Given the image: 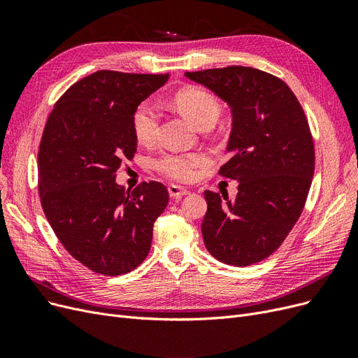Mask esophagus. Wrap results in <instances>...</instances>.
<instances>
[{"instance_id":"obj_1","label":"esophagus","mask_w":358,"mask_h":358,"mask_svg":"<svg viewBox=\"0 0 358 358\" xmlns=\"http://www.w3.org/2000/svg\"><path fill=\"white\" fill-rule=\"evenodd\" d=\"M169 194H170V197H171V199L180 200L182 197L188 196L189 191H188V189H185V188L179 187V185H170V187H169Z\"/></svg>"}]
</instances>
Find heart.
I'll use <instances>...</instances> for the list:
<instances>
[{"label": "heart", "mask_w": 358, "mask_h": 358, "mask_svg": "<svg viewBox=\"0 0 358 358\" xmlns=\"http://www.w3.org/2000/svg\"><path fill=\"white\" fill-rule=\"evenodd\" d=\"M175 104L197 128L215 124L221 115V106L215 95L200 88L179 91L175 95ZM133 128L140 143L150 145L157 138L159 112L152 100L138 104L133 115ZM206 162L208 158L203 154H164L155 161V169L173 180L189 182L196 178L197 169Z\"/></svg>", "instance_id": "b5f03b06"}]
</instances>
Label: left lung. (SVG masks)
Listing matches in <instances>:
<instances>
[{
  "mask_svg": "<svg viewBox=\"0 0 358 358\" xmlns=\"http://www.w3.org/2000/svg\"><path fill=\"white\" fill-rule=\"evenodd\" d=\"M185 76L231 110L221 175L239 187L234 200L204 191V246L225 264H255L285 241L305 206L315 167L306 116L288 85L262 70L231 66Z\"/></svg>",
  "mask_w": 358,
  "mask_h": 358,
  "instance_id": "obj_1",
  "label": "left lung"
}]
</instances>
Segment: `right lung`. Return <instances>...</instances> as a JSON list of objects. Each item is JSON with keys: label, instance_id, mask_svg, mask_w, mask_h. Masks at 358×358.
<instances>
[{"label": "right lung", "instance_id": "right-lung-1", "mask_svg": "<svg viewBox=\"0 0 358 358\" xmlns=\"http://www.w3.org/2000/svg\"><path fill=\"white\" fill-rule=\"evenodd\" d=\"M170 74L100 70L76 82L57 101L38 149V194L62 246L92 272L117 276L142 264L167 188L116 183L122 159L137 150L133 115Z\"/></svg>", "mask_w": 358, "mask_h": 358}]
</instances>
